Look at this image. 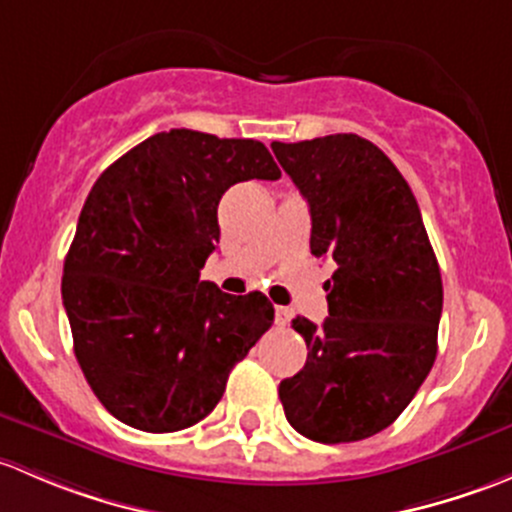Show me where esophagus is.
Here are the masks:
<instances>
[{
    "mask_svg": "<svg viewBox=\"0 0 512 512\" xmlns=\"http://www.w3.org/2000/svg\"><path fill=\"white\" fill-rule=\"evenodd\" d=\"M291 318H293V310L291 308H283V305H278V308H276V325L286 328V325L291 323Z\"/></svg>",
    "mask_w": 512,
    "mask_h": 512,
    "instance_id": "34e87169",
    "label": "esophagus"
}]
</instances>
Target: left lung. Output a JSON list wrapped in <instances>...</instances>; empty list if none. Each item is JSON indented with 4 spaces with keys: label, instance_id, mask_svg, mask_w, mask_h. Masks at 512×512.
<instances>
[{
    "label": "left lung",
    "instance_id": "obj_1",
    "mask_svg": "<svg viewBox=\"0 0 512 512\" xmlns=\"http://www.w3.org/2000/svg\"><path fill=\"white\" fill-rule=\"evenodd\" d=\"M271 147L310 207V251L337 263L325 323L293 320L308 360L278 397L305 439H367L407 409L434 365L439 263L407 179L370 140L337 133Z\"/></svg>",
    "mask_w": 512,
    "mask_h": 512
}]
</instances>
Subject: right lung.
Returning a JSON list of instances; mask_svg holds the SVG:
<instances>
[{"instance_id":"obj_1","label":"right lung","mask_w":512,"mask_h":512,"mask_svg":"<svg viewBox=\"0 0 512 512\" xmlns=\"http://www.w3.org/2000/svg\"><path fill=\"white\" fill-rule=\"evenodd\" d=\"M258 140L157 133L96 179L63 263L73 352L105 409L150 434L187 429L219 404L236 362L273 323L263 293L199 281L231 184L278 179Z\"/></svg>"}]
</instances>
